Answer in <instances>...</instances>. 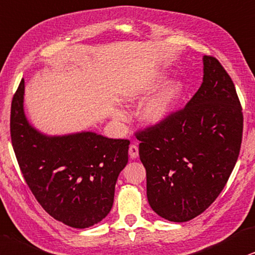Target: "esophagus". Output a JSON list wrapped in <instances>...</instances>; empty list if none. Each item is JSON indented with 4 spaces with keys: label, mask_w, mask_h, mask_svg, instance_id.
Listing matches in <instances>:
<instances>
[{
    "label": "esophagus",
    "mask_w": 255,
    "mask_h": 255,
    "mask_svg": "<svg viewBox=\"0 0 255 255\" xmlns=\"http://www.w3.org/2000/svg\"><path fill=\"white\" fill-rule=\"evenodd\" d=\"M129 155L131 159H136L138 156V147L136 144H130L129 146Z\"/></svg>",
    "instance_id": "obj_1"
}]
</instances>
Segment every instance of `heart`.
Segmentation results:
<instances>
[{"instance_id":"heart-1","label":"heart","mask_w":255,"mask_h":255,"mask_svg":"<svg viewBox=\"0 0 255 255\" xmlns=\"http://www.w3.org/2000/svg\"><path fill=\"white\" fill-rule=\"evenodd\" d=\"M166 75L163 73L154 74L150 77V86L163 81ZM185 92V82L179 77H173L162 83L155 94L144 102L140 111V120L148 127H157L163 125L176 111Z\"/></svg>"}]
</instances>
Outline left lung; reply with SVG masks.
I'll use <instances>...</instances> for the list:
<instances>
[{
  "label": "left lung",
  "instance_id": "8db88e82",
  "mask_svg": "<svg viewBox=\"0 0 255 255\" xmlns=\"http://www.w3.org/2000/svg\"><path fill=\"white\" fill-rule=\"evenodd\" d=\"M202 83L165 124L137 131L151 209L173 222L189 221L218 198L237 163L244 117L231 76L204 56Z\"/></svg>",
  "mask_w": 255,
  "mask_h": 255
}]
</instances>
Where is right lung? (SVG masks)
<instances>
[{"instance_id": "1", "label": "right lung", "mask_w": 255, "mask_h": 255, "mask_svg": "<svg viewBox=\"0 0 255 255\" xmlns=\"http://www.w3.org/2000/svg\"><path fill=\"white\" fill-rule=\"evenodd\" d=\"M24 80L11 101L10 136L31 193L54 219L87 228L107 217L115 183L128 162L129 140L93 131L48 136L29 124L23 108Z\"/></svg>"}]
</instances>
